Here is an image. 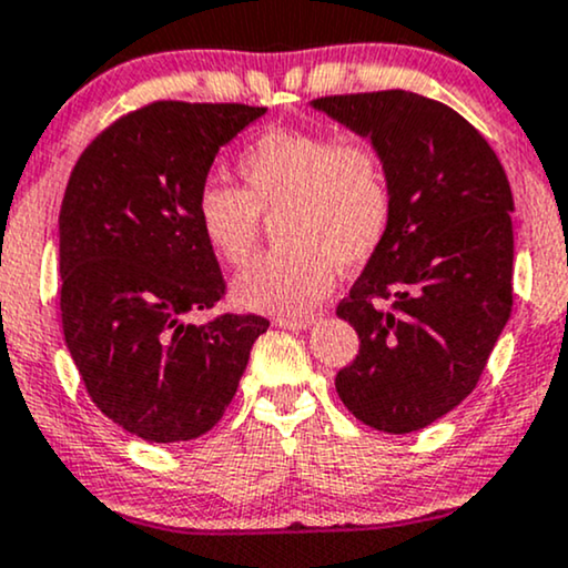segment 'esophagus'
I'll use <instances>...</instances> for the list:
<instances>
[{"label":"esophagus","instance_id":"1","mask_svg":"<svg viewBox=\"0 0 568 568\" xmlns=\"http://www.w3.org/2000/svg\"><path fill=\"white\" fill-rule=\"evenodd\" d=\"M314 323V314H306V317H275V325L277 327H288V331H304V327H310Z\"/></svg>","mask_w":568,"mask_h":568}]
</instances>
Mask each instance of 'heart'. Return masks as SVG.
Segmentation results:
<instances>
[{
  "mask_svg": "<svg viewBox=\"0 0 568 568\" xmlns=\"http://www.w3.org/2000/svg\"><path fill=\"white\" fill-rule=\"evenodd\" d=\"M245 190L222 180L197 187L195 214L224 262L254 256L264 216L283 243L232 285L241 306L306 314L331 293L336 272L357 270L384 243L394 195L371 136L327 129H270L243 150Z\"/></svg>",
  "mask_w": 568,
  "mask_h": 568,
  "instance_id": "obj_1",
  "label": "heart"
}]
</instances>
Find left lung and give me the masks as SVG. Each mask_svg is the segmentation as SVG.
<instances>
[{
	"instance_id": "obj_1",
	"label": "left lung",
	"mask_w": 568,
	"mask_h": 568,
	"mask_svg": "<svg viewBox=\"0 0 568 568\" xmlns=\"http://www.w3.org/2000/svg\"><path fill=\"white\" fill-rule=\"evenodd\" d=\"M371 136L392 180V224L336 314L359 354L336 375L354 418L386 434L432 426L479 384L514 306V195L489 142L405 89L312 102Z\"/></svg>"
}]
</instances>
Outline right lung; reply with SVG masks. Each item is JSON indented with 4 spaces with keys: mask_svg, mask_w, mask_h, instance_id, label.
Listing matches in <instances>:
<instances>
[{
    "mask_svg": "<svg viewBox=\"0 0 568 568\" xmlns=\"http://www.w3.org/2000/svg\"><path fill=\"white\" fill-rule=\"evenodd\" d=\"M266 108L159 100L89 142L60 206L65 346L102 415L145 442L197 439L216 426L270 320L184 314L224 296L195 214L219 148Z\"/></svg>",
    "mask_w": 568,
    "mask_h": 568,
    "instance_id": "1",
    "label": "right lung"
}]
</instances>
